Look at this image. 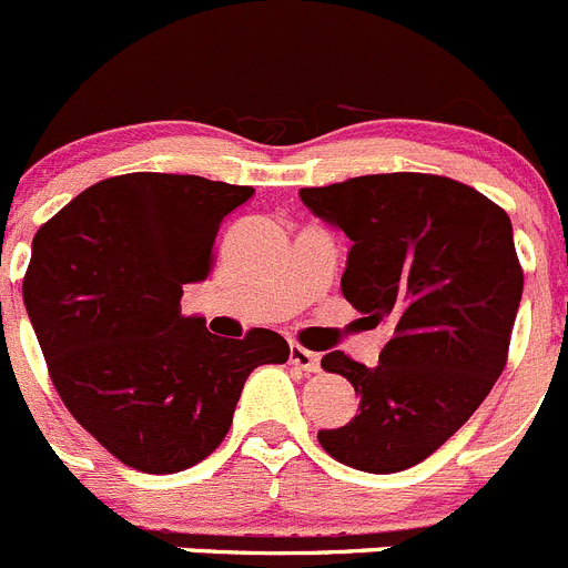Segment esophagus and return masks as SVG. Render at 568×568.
<instances>
[{
  "mask_svg": "<svg viewBox=\"0 0 568 568\" xmlns=\"http://www.w3.org/2000/svg\"><path fill=\"white\" fill-rule=\"evenodd\" d=\"M291 363L296 368H302V372H318V355L305 349L302 344H291Z\"/></svg>",
  "mask_w": 568,
  "mask_h": 568,
  "instance_id": "1",
  "label": "esophagus"
}]
</instances>
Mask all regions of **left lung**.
Segmentation results:
<instances>
[{"instance_id":"1","label":"left lung","mask_w":568,"mask_h":568,"mask_svg":"<svg viewBox=\"0 0 568 568\" xmlns=\"http://www.w3.org/2000/svg\"><path fill=\"white\" fill-rule=\"evenodd\" d=\"M300 196L349 235L346 300L372 327L390 329L374 368L344 352L322 357L361 407L318 444L372 475L410 469L469 422L508 363L525 288L508 213L471 185L422 172L366 174Z\"/></svg>"}]
</instances>
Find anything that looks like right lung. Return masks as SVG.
Instances as JSON below:
<instances>
[{"label":"right lung","instance_id":"obj_1","mask_svg":"<svg viewBox=\"0 0 568 568\" xmlns=\"http://www.w3.org/2000/svg\"><path fill=\"white\" fill-rule=\"evenodd\" d=\"M255 189L132 172L91 185L32 239L24 305L54 390L130 469L174 475L227 436L252 368L285 363L274 329L219 338L180 313L213 272L222 219Z\"/></svg>","mask_w":568,"mask_h":568}]
</instances>
